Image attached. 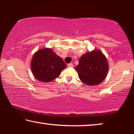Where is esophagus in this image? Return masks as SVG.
Segmentation results:
<instances>
[{"label":"esophagus","mask_w":134,"mask_h":134,"mask_svg":"<svg viewBox=\"0 0 134 134\" xmlns=\"http://www.w3.org/2000/svg\"><path fill=\"white\" fill-rule=\"evenodd\" d=\"M67 67H73V64H72V63H69V64H67Z\"/></svg>","instance_id":"esophagus-1"}]
</instances>
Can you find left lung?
Here are the masks:
<instances>
[{
    "mask_svg": "<svg viewBox=\"0 0 134 134\" xmlns=\"http://www.w3.org/2000/svg\"><path fill=\"white\" fill-rule=\"evenodd\" d=\"M75 69L82 82L87 85L95 86L102 82L106 77L109 65L102 52L94 49L81 55Z\"/></svg>",
    "mask_w": 134,
    "mask_h": 134,
    "instance_id": "8db88e82",
    "label": "left lung"
}]
</instances>
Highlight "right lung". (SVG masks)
Wrapping results in <instances>:
<instances>
[{"instance_id": "right-lung-1", "label": "right lung", "mask_w": 134, "mask_h": 134, "mask_svg": "<svg viewBox=\"0 0 134 134\" xmlns=\"http://www.w3.org/2000/svg\"><path fill=\"white\" fill-rule=\"evenodd\" d=\"M66 66L63 59L48 48L40 49L35 52L31 62L34 76L44 83L50 82L57 78Z\"/></svg>"}]
</instances>
